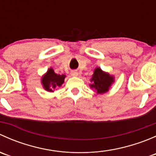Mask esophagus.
<instances>
[{
    "label": "esophagus",
    "mask_w": 156,
    "mask_h": 156,
    "mask_svg": "<svg viewBox=\"0 0 156 156\" xmlns=\"http://www.w3.org/2000/svg\"><path fill=\"white\" fill-rule=\"evenodd\" d=\"M71 75H72V76H77V75H78V72H76V71H72V72H71Z\"/></svg>",
    "instance_id": "34e87169"
}]
</instances>
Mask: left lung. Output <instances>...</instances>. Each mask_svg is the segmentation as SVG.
<instances>
[{
    "label": "left lung",
    "instance_id": "8db88e82",
    "mask_svg": "<svg viewBox=\"0 0 156 156\" xmlns=\"http://www.w3.org/2000/svg\"><path fill=\"white\" fill-rule=\"evenodd\" d=\"M91 81L93 84H90V87L94 88L98 94H103L108 90V88L114 81V78L103 72L101 69L97 68L94 70Z\"/></svg>",
    "mask_w": 156,
    "mask_h": 156
}]
</instances>
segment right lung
Here are the masks:
<instances>
[{"label":"right lung","instance_id":"obj_1","mask_svg":"<svg viewBox=\"0 0 156 156\" xmlns=\"http://www.w3.org/2000/svg\"><path fill=\"white\" fill-rule=\"evenodd\" d=\"M66 75H57L54 72L53 69H49L46 75L42 78V84L46 90L53 92V90L62 84Z\"/></svg>","mask_w":156,"mask_h":156}]
</instances>
